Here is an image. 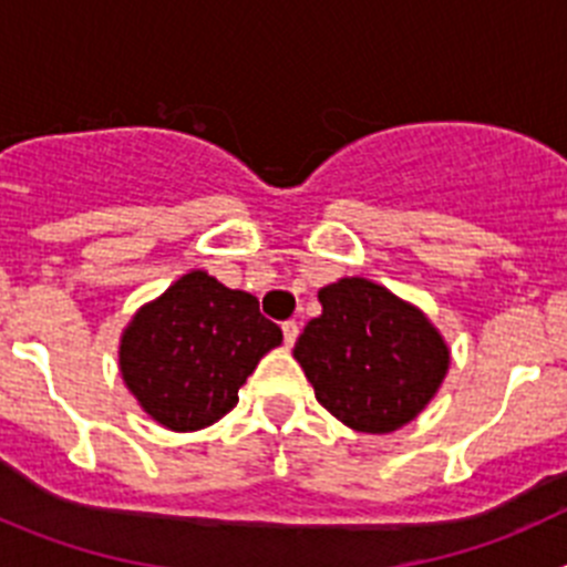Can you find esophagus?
<instances>
[{
    "instance_id": "obj_1",
    "label": "esophagus",
    "mask_w": 567,
    "mask_h": 567,
    "mask_svg": "<svg viewBox=\"0 0 567 567\" xmlns=\"http://www.w3.org/2000/svg\"><path fill=\"white\" fill-rule=\"evenodd\" d=\"M284 343L287 346H292L295 340H298V334H300V327H298V320H287V323H284Z\"/></svg>"
}]
</instances>
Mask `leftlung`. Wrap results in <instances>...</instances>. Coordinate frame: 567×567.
<instances>
[{"mask_svg":"<svg viewBox=\"0 0 567 567\" xmlns=\"http://www.w3.org/2000/svg\"><path fill=\"white\" fill-rule=\"evenodd\" d=\"M323 312L295 343L318 403L354 432L412 423L449 372V346L423 312L365 278L318 292Z\"/></svg>","mask_w":567,"mask_h":567,"instance_id":"8db88e82","label":"left lung"}]
</instances>
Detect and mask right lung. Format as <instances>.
Listing matches in <instances>:
<instances>
[{"label": "right lung", "instance_id": "right-lung-1", "mask_svg": "<svg viewBox=\"0 0 567 567\" xmlns=\"http://www.w3.org/2000/svg\"><path fill=\"white\" fill-rule=\"evenodd\" d=\"M280 340L284 332L260 315L258 298L193 269L133 315L118 365L155 423L198 432L233 412L238 389Z\"/></svg>", "mask_w": 567, "mask_h": 567}]
</instances>
